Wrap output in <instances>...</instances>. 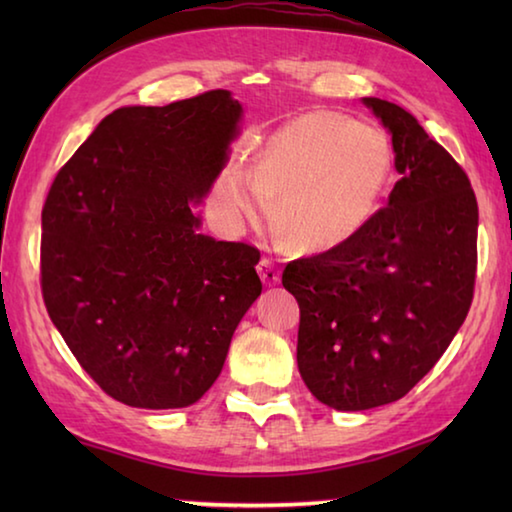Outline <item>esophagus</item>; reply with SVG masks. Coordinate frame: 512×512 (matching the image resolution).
<instances>
[{
  "mask_svg": "<svg viewBox=\"0 0 512 512\" xmlns=\"http://www.w3.org/2000/svg\"><path fill=\"white\" fill-rule=\"evenodd\" d=\"M257 273H259V277H262V282L268 284V287H275V284H280V268L273 264L271 257L259 259Z\"/></svg>",
  "mask_w": 512,
  "mask_h": 512,
  "instance_id": "obj_1",
  "label": "esophagus"
}]
</instances>
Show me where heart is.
I'll list each match as a JSON object with an SVG mask.
<instances>
[{"instance_id":"obj_1","label":"heart","mask_w":512,"mask_h":512,"mask_svg":"<svg viewBox=\"0 0 512 512\" xmlns=\"http://www.w3.org/2000/svg\"><path fill=\"white\" fill-rule=\"evenodd\" d=\"M393 178V149L375 124L311 110L257 146L253 164L232 160L214 185V205L232 223L271 214L302 250L350 241L377 214Z\"/></svg>"}]
</instances>
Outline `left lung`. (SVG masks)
<instances>
[{"mask_svg":"<svg viewBox=\"0 0 512 512\" xmlns=\"http://www.w3.org/2000/svg\"><path fill=\"white\" fill-rule=\"evenodd\" d=\"M363 103L391 133L402 178L350 241L282 273L300 305V377L336 411L409 393L463 325L476 277L470 178L411 112L375 97Z\"/></svg>","mask_w":512,"mask_h":512,"instance_id":"1","label":"left lung"}]
</instances>
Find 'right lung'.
I'll list each match as a JSON object with an SVG mask.
<instances>
[{
  "label": "right lung",
  "instance_id": "add662e5",
  "mask_svg": "<svg viewBox=\"0 0 512 512\" xmlns=\"http://www.w3.org/2000/svg\"><path fill=\"white\" fill-rule=\"evenodd\" d=\"M244 108L228 90L101 121L42 210L40 275L51 323L117 402L201 400L262 293L259 250L201 235L203 201Z\"/></svg>",
  "mask_w": 512,
  "mask_h": 512
}]
</instances>
